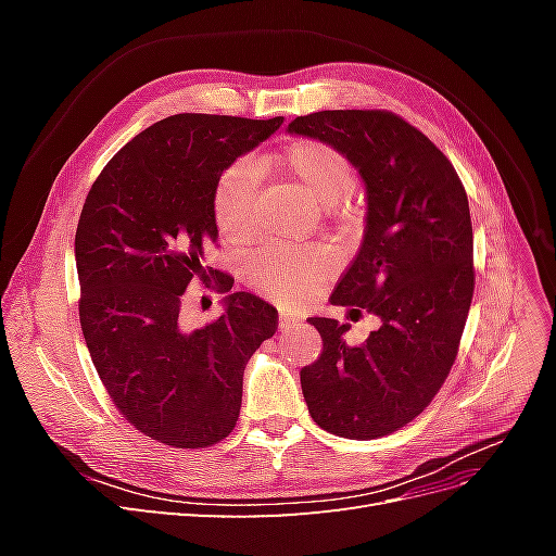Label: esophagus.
Returning a JSON list of instances; mask_svg holds the SVG:
<instances>
[{"mask_svg": "<svg viewBox=\"0 0 556 556\" xmlns=\"http://www.w3.org/2000/svg\"><path fill=\"white\" fill-rule=\"evenodd\" d=\"M296 323H299V317H294V315H288V313H280V315H278V329H280V331L294 329Z\"/></svg>", "mask_w": 556, "mask_h": 556, "instance_id": "esophagus-1", "label": "esophagus"}]
</instances>
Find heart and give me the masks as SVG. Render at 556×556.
<instances>
[{
    "label": "heart",
    "instance_id": "1",
    "mask_svg": "<svg viewBox=\"0 0 556 556\" xmlns=\"http://www.w3.org/2000/svg\"><path fill=\"white\" fill-rule=\"evenodd\" d=\"M266 164L288 180L290 188L319 211L333 208L352 188V169L339 150L319 141H294ZM257 176L248 164L229 169L215 188L213 213L223 237L245 239L252 229ZM325 257L319 252H294L288 248L257 250L245 264V278L260 292L292 301L323 276Z\"/></svg>",
    "mask_w": 556,
    "mask_h": 556
}]
</instances>
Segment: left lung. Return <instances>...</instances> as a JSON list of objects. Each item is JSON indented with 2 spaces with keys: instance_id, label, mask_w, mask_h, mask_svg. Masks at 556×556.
Returning a JSON list of instances; mask_svg holds the SVG:
<instances>
[{
  "instance_id": "left-lung-1",
  "label": "left lung",
  "mask_w": 556,
  "mask_h": 556,
  "mask_svg": "<svg viewBox=\"0 0 556 556\" xmlns=\"http://www.w3.org/2000/svg\"><path fill=\"white\" fill-rule=\"evenodd\" d=\"M288 134L336 148L364 182V239L329 299L380 329L348 345L350 325L311 317L323 352L301 390L325 431L371 441L422 413L457 357L476 285L468 199L450 160L394 113L319 111Z\"/></svg>"
}]
</instances>
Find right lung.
<instances>
[{
    "instance_id": "add662e5",
    "label": "right lung",
    "mask_w": 556,
    "mask_h": 556,
    "mask_svg": "<svg viewBox=\"0 0 556 556\" xmlns=\"http://www.w3.org/2000/svg\"><path fill=\"white\" fill-rule=\"evenodd\" d=\"M280 125L164 117L117 150L83 204L74 243L83 339L115 408L153 441L206 447L227 439L245 364L276 333L278 311L255 294H227L225 313L194 331L180 325V299L192 278H208L220 176Z\"/></svg>"
}]
</instances>
